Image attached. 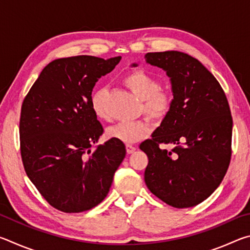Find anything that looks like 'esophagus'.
Wrapping results in <instances>:
<instances>
[{"instance_id":"esophagus-1","label":"esophagus","mask_w":250,"mask_h":250,"mask_svg":"<svg viewBox=\"0 0 250 250\" xmlns=\"http://www.w3.org/2000/svg\"><path fill=\"white\" fill-rule=\"evenodd\" d=\"M125 149H126V152H128V154H132L133 152L137 150V147L133 146H131V145H126Z\"/></svg>"}]
</instances>
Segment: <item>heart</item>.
Instances as JSON below:
<instances>
[{
    "label": "heart",
    "instance_id": "obj_1",
    "mask_svg": "<svg viewBox=\"0 0 250 250\" xmlns=\"http://www.w3.org/2000/svg\"><path fill=\"white\" fill-rule=\"evenodd\" d=\"M124 83L133 94L142 100V110L156 120L166 117L172 107V96L167 91L160 90L159 82L153 76L143 70L131 71L124 78ZM90 105L95 116L101 120L108 119L105 107V90L104 88L92 92ZM151 125L146 120L124 121L107 130V137L124 143H134L146 138Z\"/></svg>",
    "mask_w": 250,
    "mask_h": 250
}]
</instances>
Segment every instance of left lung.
I'll use <instances>...</instances> for the list:
<instances>
[{
  "instance_id": "obj_1",
  "label": "left lung",
  "mask_w": 250,
  "mask_h": 250,
  "mask_svg": "<svg viewBox=\"0 0 250 250\" xmlns=\"http://www.w3.org/2000/svg\"><path fill=\"white\" fill-rule=\"evenodd\" d=\"M145 58L166 71L173 95L170 111L140 145L149 159L146 184L168 205L193 207L211 195L229 166V104L216 78L196 58L177 50L147 53ZM160 144L173 149H161Z\"/></svg>"
}]
</instances>
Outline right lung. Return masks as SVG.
<instances>
[{
    "instance_id": "add662e5",
    "label": "right lung",
    "mask_w": 250,
    "mask_h": 250,
    "mask_svg": "<svg viewBox=\"0 0 250 250\" xmlns=\"http://www.w3.org/2000/svg\"><path fill=\"white\" fill-rule=\"evenodd\" d=\"M120 59H55L23 101L20 139L25 172L58 210L80 213L103 202L125 159L124 142L112 139L91 150L104 132L91 110V92Z\"/></svg>"
}]
</instances>
